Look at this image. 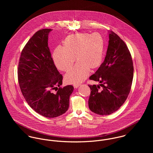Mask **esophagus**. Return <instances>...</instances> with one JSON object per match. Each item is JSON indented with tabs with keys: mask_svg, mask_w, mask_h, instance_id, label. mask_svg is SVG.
Here are the masks:
<instances>
[{
	"mask_svg": "<svg viewBox=\"0 0 153 153\" xmlns=\"http://www.w3.org/2000/svg\"><path fill=\"white\" fill-rule=\"evenodd\" d=\"M79 86H80V84H75L74 85V88H76L79 87Z\"/></svg>",
	"mask_w": 153,
	"mask_h": 153,
	"instance_id": "34e87169",
	"label": "esophagus"
}]
</instances>
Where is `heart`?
Here are the masks:
<instances>
[{"label":"heart","mask_w":153,"mask_h":153,"mask_svg":"<svg viewBox=\"0 0 153 153\" xmlns=\"http://www.w3.org/2000/svg\"><path fill=\"white\" fill-rule=\"evenodd\" d=\"M104 40L97 32L81 33L67 36L64 46H58L52 55L56 67L63 71H69L74 65L76 56L78 61L65 75L69 84H78L84 81L90 72L101 64L104 50Z\"/></svg>","instance_id":"b5f03b06"}]
</instances>
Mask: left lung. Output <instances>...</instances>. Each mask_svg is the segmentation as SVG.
<instances>
[{
    "label": "left lung",
    "instance_id": "obj_1",
    "mask_svg": "<svg viewBox=\"0 0 153 153\" xmlns=\"http://www.w3.org/2000/svg\"><path fill=\"white\" fill-rule=\"evenodd\" d=\"M108 33L104 61L89 77L100 84L88 85L91 89L89 108L101 115L112 114L124 103L131 89L134 74L131 53L126 44L114 32ZM100 86L101 90L99 89Z\"/></svg>",
    "mask_w": 153,
    "mask_h": 153
}]
</instances>
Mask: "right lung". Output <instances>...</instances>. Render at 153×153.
Here are the masks:
<instances>
[{
  "mask_svg": "<svg viewBox=\"0 0 153 153\" xmlns=\"http://www.w3.org/2000/svg\"><path fill=\"white\" fill-rule=\"evenodd\" d=\"M51 31V29L39 30L29 40L22 50L18 70L19 86L26 101L35 111L48 118L65 112L74 91L72 85L60 87L62 75L54 64L48 44ZM53 89L57 91L56 93L51 92Z\"/></svg>",
  "mask_w": 153,
  "mask_h": 153,
  "instance_id": "obj_1",
  "label": "right lung"
}]
</instances>
